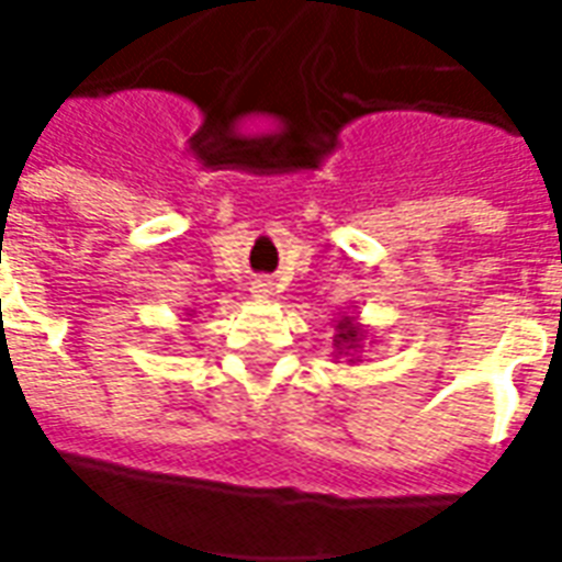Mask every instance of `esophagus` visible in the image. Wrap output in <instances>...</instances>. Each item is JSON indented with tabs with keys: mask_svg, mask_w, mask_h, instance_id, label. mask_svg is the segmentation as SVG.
I'll use <instances>...</instances> for the list:
<instances>
[{
	"mask_svg": "<svg viewBox=\"0 0 562 562\" xmlns=\"http://www.w3.org/2000/svg\"><path fill=\"white\" fill-rule=\"evenodd\" d=\"M249 292H252V297H256V301H270V297H273V282L256 280V282H252V289H249Z\"/></svg>",
	"mask_w": 562,
	"mask_h": 562,
	"instance_id": "1",
	"label": "esophagus"
}]
</instances>
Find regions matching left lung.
<instances>
[{
	"label": "left lung",
	"instance_id": "8db88e82",
	"mask_svg": "<svg viewBox=\"0 0 562 562\" xmlns=\"http://www.w3.org/2000/svg\"><path fill=\"white\" fill-rule=\"evenodd\" d=\"M334 358H346L349 364H358L361 361V352H364V342L370 337V330L358 322L355 313H342L337 316V325H334Z\"/></svg>",
	"mask_w": 562,
	"mask_h": 562
}]
</instances>
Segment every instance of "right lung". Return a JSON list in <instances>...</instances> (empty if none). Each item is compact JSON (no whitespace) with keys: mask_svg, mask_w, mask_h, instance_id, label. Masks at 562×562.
<instances>
[{"mask_svg":"<svg viewBox=\"0 0 562 562\" xmlns=\"http://www.w3.org/2000/svg\"><path fill=\"white\" fill-rule=\"evenodd\" d=\"M186 316H195V310H189V313H186Z\"/></svg>","mask_w":562,"mask_h":562,"instance_id":"add662e5","label":"right lung"}]
</instances>
